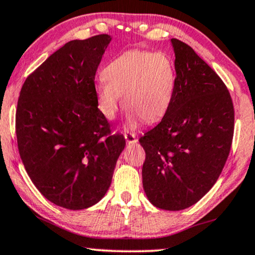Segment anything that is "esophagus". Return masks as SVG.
Listing matches in <instances>:
<instances>
[{"instance_id": "34e87169", "label": "esophagus", "mask_w": 255, "mask_h": 255, "mask_svg": "<svg viewBox=\"0 0 255 255\" xmlns=\"http://www.w3.org/2000/svg\"><path fill=\"white\" fill-rule=\"evenodd\" d=\"M124 137H125V140H127V143H128V144L137 143V137H135L134 133H131V132H125Z\"/></svg>"}]
</instances>
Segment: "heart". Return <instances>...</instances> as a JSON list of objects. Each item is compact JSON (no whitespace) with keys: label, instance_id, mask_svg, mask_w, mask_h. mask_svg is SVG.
Segmentation results:
<instances>
[{"label":"heart","instance_id":"1","mask_svg":"<svg viewBox=\"0 0 255 255\" xmlns=\"http://www.w3.org/2000/svg\"><path fill=\"white\" fill-rule=\"evenodd\" d=\"M103 81L96 85L99 111L115 120L121 105L128 109V122L154 123L166 115L174 98L177 72L173 62L163 52L130 50L108 63Z\"/></svg>","mask_w":255,"mask_h":255}]
</instances>
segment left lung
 <instances>
[{"mask_svg":"<svg viewBox=\"0 0 255 255\" xmlns=\"http://www.w3.org/2000/svg\"><path fill=\"white\" fill-rule=\"evenodd\" d=\"M174 98L163 120L145 132L143 187L152 205L180 211L212 188L229 158L234 108L226 85L190 45L171 39Z\"/></svg>","mask_w":255,"mask_h":255,"instance_id":"8db88e82","label":"left lung"}]
</instances>
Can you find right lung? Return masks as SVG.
<instances>
[{
    "label": "right lung",
    "mask_w": 255,
    "mask_h": 255,
    "mask_svg": "<svg viewBox=\"0 0 255 255\" xmlns=\"http://www.w3.org/2000/svg\"><path fill=\"white\" fill-rule=\"evenodd\" d=\"M107 34L75 39L26 77L16 110L22 163L37 190L68 210L97 204L111 185L125 138L99 111L95 76Z\"/></svg>",
    "instance_id": "add662e5"
}]
</instances>
